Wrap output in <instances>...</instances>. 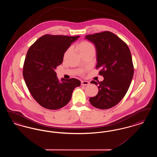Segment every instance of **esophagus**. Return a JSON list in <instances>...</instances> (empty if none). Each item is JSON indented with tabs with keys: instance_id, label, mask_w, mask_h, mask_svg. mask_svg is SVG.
Listing matches in <instances>:
<instances>
[{
	"instance_id": "1",
	"label": "esophagus",
	"mask_w": 157,
	"mask_h": 157,
	"mask_svg": "<svg viewBox=\"0 0 157 157\" xmlns=\"http://www.w3.org/2000/svg\"><path fill=\"white\" fill-rule=\"evenodd\" d=\"M90 84V82L86 81H81V85L82 86H87Z\"/></svg>"
}]
</instances>
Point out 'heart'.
<instances>
[{"mask_svg":"<svg viewBox=\"0 0 157 157\" xmlns=\"http://www.w3.org/2000/svg\"><path fill=\"white\" fill-rule=\"evenodd\" d=\"M77 48L81 54H84L90 52H95V46L92 42L86 40H84L80 42L77 45ZM71 50L72 48L69 47L65 51L63 54L64 59L67 58L69 54L71 52Z\"/></svg>","mask_w":157,"mask_h":157,"instance_id":"1","label":"heart"}]
</instances>
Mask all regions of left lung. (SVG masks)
<instances>
[{
    "label": "left lung",
    "instance_id": "left-lung-1",
    "mask_svg": "<svg viewBox=\"0 0 157 157\" xmlns=\"http://www.w3.org/2000/svg\"><path fill=\"white\" fill-rule=\"evenodd\" d=\"M97 53V69L104 78L103 81L90 83L98 86V93L90 98V103L101 109L118 104L127 94L132 81L134 68L130 50L121 38L109 31L88 35Z\"/></svg>",
    "mask_w": 157,
    "mask_h": 157
}]
</instances>
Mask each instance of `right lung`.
<instances>
[{"label": "right lung", "instance_id": "1", "mask_svg": "<svg viewBox=\"0 0 157 157\" xmlns=\"http://www.w3.org/2000/svg\"><path fill=\"white\" fill-rule=\"evenodd\" d=\"M79 36L46 34L28 49L23 67V76L32 97L42 107L51 110L65 106L81 82L75 78L59 82L55 71L65 51Z\"/></svg>", "mask_w": 157, "mask_h": 157}]
</instances>
